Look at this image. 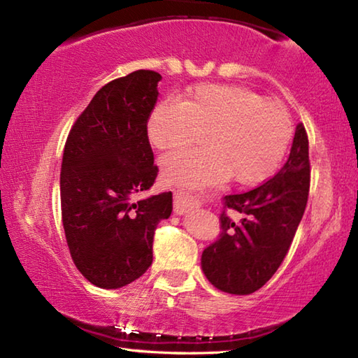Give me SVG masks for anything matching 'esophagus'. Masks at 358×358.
<instances>
[{
    "instance_id": "1",
    "label": "esophagus",
    "mask_w": 358,
    "mask_h": 358,
    "mask_svg": "<svg viewBox=\"0 0 358 358\" xmlns=\"http://www.w3.org/2000/svg\"><path fill=\"white\" fill-rule=\"evenodd\" d=\"M173 197H175L173 210L177 215L187 213L189 210L201 205V197H199L197 194H192L191 191H187L183 186H178L177 189L173 191Z\"/></svg>"
}]
</instances>
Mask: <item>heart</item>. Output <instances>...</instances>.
I'll return each mask as SVG.
<instances>
[{"label": "heart", "mask_w": 358, "mask_h": 358, "mask_svg": "<svg viewBox=\"0 0 358 358\" xmlns=\"http://www.w3.org/2000/svg\"><path fill=\"white\" fill-rule=\"evenodd\" d=\"M207 134L208 148L162 157V177L173 185L202 186L224 178L256 185L281 166L294 134L292 117L278 101L240 85L203 83L181 102H157L147 136L156 150L189 147Z\"/></svg>", "instance_id": "obj_1"}]
</instances>
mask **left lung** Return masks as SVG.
<instances>
[{
  "label": "left lung",
  "mask_w": 358,
  "mask_h": 358,
  "mask_svg": "<svg viewBox=\"0 0 358 358\" xmlns=\"http://www.w3.org/2000/svg\"><path fill=\"white\" fill-rule=\"evenodd\" d=\"M311 167L308 134L296 126L289 159L275 177L254 189L226 196V207L243 217L221 215V234L202 254V270L227 294L256 292L280 268L305 213Z\"/></svg>",
  "instance_id": "obj_1"
}]
</instances>
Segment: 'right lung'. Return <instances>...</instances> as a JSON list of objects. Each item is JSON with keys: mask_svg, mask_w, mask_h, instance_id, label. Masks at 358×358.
<instances>
[{"mask_svg": "<svg viewBox=\"0 0 358 358\" xmlns=\"http://www.w3.org/2000/svg\"><path fill=\"white\" fill-rule=\"evenodd\" d=\"M155 71L115 78L78 115L64 145L62 220L78 271L102 289L141 278L153 262L155 229L172 213V192L136 197L159 169L147 136L157 101Z\"/></svg>", "mask_w": 358, "mask_h": 358, "instance_id": "obj_1", "label": "right lung"}]
</instances>
